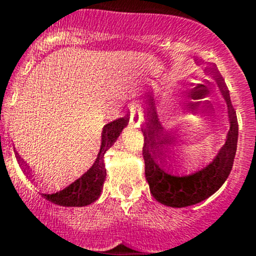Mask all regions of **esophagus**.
Listing matches in <instances>:
<instances>
[{
    "mask_svg": "<svg viewBox=\"0 0 256 256\" xmlns=\"http://www.w3.org/2000/svg\"><path fill=\"white\" fill-rule=\"evenodd\" d=\"M142 122V110L138 106H132L130 108V123L133 126H139Z\"/></svg>",
    "mask_w": 256,
    "mask_h": 256,
    "instance_id": "34e87169",
    "label": "esophagus"
}]
</instances>
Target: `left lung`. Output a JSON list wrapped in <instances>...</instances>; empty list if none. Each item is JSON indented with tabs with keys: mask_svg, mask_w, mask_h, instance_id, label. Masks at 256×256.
<instances>
[{
	"mask_svg": "<svg viewBox=\"0 0 256 256\" xmlns=\"http://www.w3.org/2000/svg\"><path fill=\"white\" fill-rule=\"evenodd\" d=\"M204 72L213 74L223 97L228 104L230 129L226 136V144L217 156L204 170L190 176H172L165 171L166 160H170L175 136L165 133L158 120L152 98L148 100L146 129H144L143 158L146 162V178L149 184L150 192L156 201L168 207H187L196 204L212 196L224 184L233 168L234 156L238 143V120L236 110L232 106L229 91L224 85L222 76L216 68L204 69Z\"/></svg>",
	"mask_w": 256,
	"mask_h": 256,
	"instance_id": "left-lung-1",
	"label": "left lung"
}]
</instances>
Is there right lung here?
Returning <instances> with one entry per match:
<instances>
[{"instance_id":"right-lung-1","label":"right lung","mask_w":256,"mask_h":256,"mask_svg":"<svg viewBox=\"0 0 256 256\" xmlns=\"http://www.w3.org/2000/svg\"><path fill=\"white\" fill-rule=\"evenodd\" d=\"M128 122L129 117L126 116V117L113 120V122L104 126V132H102L101 149H100L98 156H97L92 168L62 191L52 194H42L44 198L52 202V204L64 207H82L96 201L101 194L104 178H106V168L104 164V152L117 140L118 136L120 134L122 129L128 124ZM23 162H24L20 159V164L23 165ZM24 171L30 174L28 168H26Z\"/></svg>"}]
</instances>
